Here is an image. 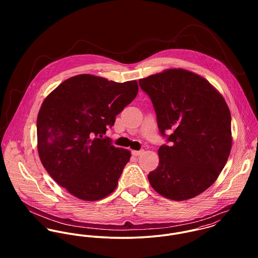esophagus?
Returning <instances> with one entry per match:
<instances>
[{
	"label": "esophagus",
	"mask_w": 258,
	"mask_h": 258,
	"mask_svg": "<svg viewBox=\"0 0 258 258\" xmlns=\"http://www.w3.org/2000/svg\"><path fill=\"white\" fill-rule=\"evenodd\" d=\"M143 152H144V150H140V151H136V150H133L132 151V155L133 156H140V155H142L143 154Z\"/></svg>",
	"instance_id": "obj_1"
}]
</instances>
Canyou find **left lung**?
I'll list each match as a JSON object with an SVG mask.
<instances>
[{
  "label": "left lung",
  "instance_id": "1",
  "mask_svg": "<svg viewBox=\"0 0 258 258\" xmlns=\"http://www.w3.org/2000/svg\"><path fill=\"white\" fill-rule=\"evenodd\" d=\"M152 100L158 127L170 146L159 148L152 187L173 201L192 199L216 182L228 159L231 117L221 93L203 76L170 69L139 80Z\"/></svg>",
  "mask_w": 258,
  "mask_h": 258
}]
</instances>
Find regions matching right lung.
Returning <instances> with one entry per match:
<instances>
[{"mask_svg": "<svg viewBox=\"0 0 258 258\" xmlns=\"http://www.w3.org/2000/svg\"><path fill=\"white\" fill-rule=\"evenodd\" d=\"M138 93V83L79 74L60 83L37 114V152L50 177L83 201L101 200L116 188L131 153L101 139L115 117Z\"/></svg>", "mask_w": 258, "mask_h": 258, "instance_id": "add662e5", "label": "right lung"}]
</instances>
